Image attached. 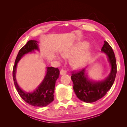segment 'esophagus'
Listing matches in <instances>:
<instances>
[{
	"label": "esophagus",
	"instance_id": "34e87169",
	"mask_svg": "<svg viewBox=\"0 0 127 127\" xmlns=\"http://www.w3.org/2000/svg\"><path fill=\"white\" fill-rule=\"evenodd\" d=\"M66 72L65 70H64L63 69H61V71H60V74H61V75H64V74H66Z\"/></svg>",
	"mask_w": 127,
	"mask_h": 127
}]
</instances>
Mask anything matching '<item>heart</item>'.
<instances>
[{
    "instance_id": "b5f03b06",
    "label": "heart",
    "mask_w": 127,
    "mask_h": 127,
    "mask_svg": "<svg viewBox=\"0 0 127 127\" xmlns=\"http://www.w3.org/2000/svg\"><path fill=\"white\" fill-rule=\"evenodd\" d=\"M89 46V44L88 42H82L77 45L72 50H67L62 53V55L64 58H72L74 57L70 61L72 67L75 69L81 68L87 64L90 59V55H91L90 51L89 50L83 51L87 49ZM82 51H83L82 52ZM80 52L81 53H80ZM79 52L80 53H79ZM58 57L59 59V57Z\"/></svg>"
}]
</instances>
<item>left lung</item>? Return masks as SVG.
I'll return each mask as SVG.
<instances>
[{"label": "left lung", "mask_w": 127, "mask_h": 127, "mask_svg": "<svg viewBox=\"0 0 127 127\" xmlns=\"http://www.w3.org/2000/svg\"><path fill=\"white\" fill-rule=\"evenodd\" d=\"M101 51L106 54L111 66L110 72L106 78L101 81L92 80L88 76L87 68L73 73L71 76L75 94L79 100L86 102H95L104 97L114 82L117 72L114 53L106 41H104Z\"/></svg>", "instance_id": "obj_1"}]
</instances>
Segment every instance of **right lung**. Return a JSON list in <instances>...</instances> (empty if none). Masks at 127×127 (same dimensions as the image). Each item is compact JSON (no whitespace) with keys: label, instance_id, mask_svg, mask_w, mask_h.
<instances>
[{"label":"right lung","instance_id":"1","mask_svg":"<svg viewBox=\"0 0 127 127\" xmlns=\"http://www.w3.org/2000/svg\"><path fill=\"white\" fill-rule=\"evenodd\" d=\"M39 51L38 42L30 40L19 51L13 69V78L15 87L21 98L30 105L36 107H44L53 101L55 82L59 76L58 68L46 67V75L41 83L33 92H25L19 86L16 80V73L17 64L26 54Z\"/></svg>","mask_w":127,"mask_h":127}]
</instances>
